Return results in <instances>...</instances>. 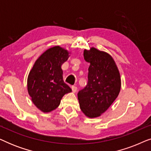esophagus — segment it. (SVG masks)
Here are the masks:
<instances>
[{"label": "esophagus", "instance_id": "1", "mask_svg": "<svg viewBox=\"0 0 151 151\" xmlns=\"http://www.w3.org/2000/svg\"><path fill=\"white\" fill-rule=\"evenodd\" d=\"M71 88H72V91H73V93H76V91H77V90H78L77 86H72Z\"/></svg>", "mask_w": 151, "mask_h": 151}]
</instances>
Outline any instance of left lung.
<instances>
[{
    "label": "left lung",
    "instance_id": "obj_1",
    "mask_svg": "<svg viewBox=\"0 0 151 151\" xmlns=\"http://www.w3.org/2000/svg\"><path fill=\"white\" fill-rule=\"evenodd\" d=\"M90 63L88 83L78 93L81 111L91 118L100 116L113 104L121 88L119 70L109 53L94 47L84 51Z\"/></svg>",
    "mask_w": 151,
    "mask_h": 151
}]
</instances>
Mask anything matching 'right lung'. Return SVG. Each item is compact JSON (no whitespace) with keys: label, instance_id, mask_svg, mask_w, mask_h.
Wrapping results in <instances>:
<instances>
[{"label":"right lung","instance_id":"right-lung-1","mask_svg":"<svg viewBox=\"0 0 151 151\" xmlns=\"http://www.w3.org/2000/svg\"><path fill=\"white\" fill-rule=\"evenodd\" d=\"M67 50L55 46L35 62L27 78V90L37 108L44 113L55 110L71 88L64 82L61 65L69 57Z\"/></svg>","mask_w":151,"mask_h":151}]
</instances>
